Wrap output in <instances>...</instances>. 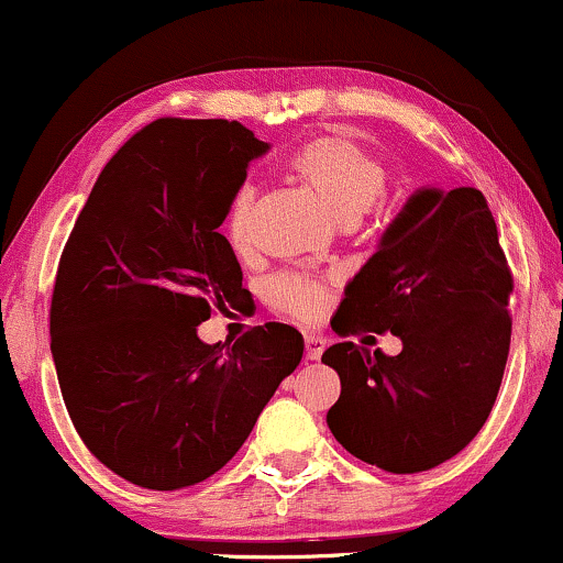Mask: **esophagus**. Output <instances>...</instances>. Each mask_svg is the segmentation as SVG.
Returning <instances> with one entry per match:
<instances>
[{
  "mask_svg": "<svg viewBox=\"0 0 563 563\" xmlns=\"http://www.w3.org/2000/svg\"><path fill=\"white\" fill-rule=\"evenodd\" d=\"M303 345H306V358H309V361H317V358H322L327 340H324V338H319V334H306V338H303Z\"/></svg>",
  "mask_w": 563,
  "mask_h": 563,
  "instance_id": "obj_1",
  "label": "esophagus"
}]
</instances>
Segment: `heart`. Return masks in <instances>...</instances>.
Returning <instances> with one entry per match:
<instances>
[{
  "label": "heart",
  "mask_w": 563,
  "mask_h": 563,
  "mask_svg": "<svg viewBox=\"0 0 563 563\" xmlns=\"http://www.w3.org/2000/svg\"><path fill=\"white\" fill-rule=\"evenodd\" d=\"M283 170L338 225H353L379 202L389 184L387 163L338 134L306 142L288 155ZM252 216L254 191L241 187L223 218V233L236 254H246L252 246ZM327 294L330 277L309 273H283L267 286L269 306L298 322H317L327 309Z\"/></svg>",
  "instance_id": "1"
}]
</instances>
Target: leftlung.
I'll use <instances>...</instances> for the list:
<instances>
[{
    "label": "left lung",
    "instance_id": "left-lung-1",
    "mask_svg": "<svg viewBox=\"0 0 563 563\" xmlns=\"http://www.w3.org/2000/svg\"><path fill=\"white\" fill-rule=\"evenodd\" d=\"M511 290L486 197L473 187L416 191L332 319L343 338L372 330L402 340L397 355L327 347L322 361L340 376L327 412L334 439L395 475L431 471L465 450L499 395Z\"/></svg>",
    "mask_w": 563,
    "mask_h": 563
}]
</instances>
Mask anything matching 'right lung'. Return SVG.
I'll return each instance as SVG.
<instances>
[{"mask_svg": "<svg viewBox=\"0 0 563 563\" xmlns=\"http://www.w3.org/2000/svg\"><path fill=\"white\" fill-rule=\"evenodd\" d=\"M265 151L229 119H155L106 163L64 244L48 311L64 405L92 457L134 486L216 475L301 364L290 324L197 338L246 294L218 229Z\"/></svg>", "mask_w": 563, "mask_h": 563, "instance_id": "obj_1", "label": "right lung"}]
</instances>
